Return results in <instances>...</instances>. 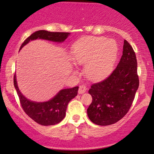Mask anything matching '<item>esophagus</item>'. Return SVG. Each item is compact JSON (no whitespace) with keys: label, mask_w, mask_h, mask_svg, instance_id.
<instances>
[{"label":"esophagus","mask_w":154,"mask_h":154,"mask_svg":"<svg viewBox=\"0 0 154 154\" xmlns=\"http://www.w3.org/2000/svg\"><path fill=\"white\" fill-rule=\"evenodd\" d=\"M86 90H87V87H86V85H84V84H82V85L79 86V94H83L86 91Z\"/></svg>","instance_id":"obj_1"}]
</instances>
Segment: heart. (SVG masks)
I'll use <instances>...</instances> for the list:
<instances>
[{
    "mask_svg": "<svg viewBox=\"0 0 154 154\" xmlns=\"http://www.w3.org/2000/svg\"><path fill=\"white\" fill-rule=\"evenodd\" d=\"M118 53L119 47L114 41L103 37L90 36L73 45L72 60L77 64H85L86 76L95 80L110 72Z\"/></svg>",
    "mask_w": 154,
    "mask_h": 154,
    "instance_id": "obj_1",
    "label": "heart"
}]
</instances>
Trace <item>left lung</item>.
<instances>
[{"label": "left lung", "instance_id": "obj_1", "mask_svg": "<svg viewBox=\"0 0 154 154\" xmlns=\"http://www.w3.org/2000/svg\"><path fill=\"white\" fill-rule=\"evenodd\" d=\"M139 87L137 62L133 48L125 40L123 54L113 72L89 90L92 102L87 109L90 121L98 125H109L125 116Z\"/></svg>", "mask_w": 154, "mask_h": 154}]
</instances>
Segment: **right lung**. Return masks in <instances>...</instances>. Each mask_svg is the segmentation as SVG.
Here are the masks:
<instances>
[{"instance_id":"add662e5","label":"right lung","mask_w":154,"mask_h":154,"mask_svg":"<svg viewBox=\"0 0 154 154\" xmlns=\"http://www.w3.org/2000/svg\"><path fill=\"white\" fill-rule=\"evenodd\" d=\"M70 33L68 32H50L40 30L32 33L24 41L20 49L30 41L41 38L54 42H63ZM14 85L20 99L21 106L25 113L37 123L41 125H52L59 123L64 119L69 102L78 94L79 86L60 90L52 100L45 102H34L25 97L19 90L14 75Z\"/></svg>"}]
</instances>
